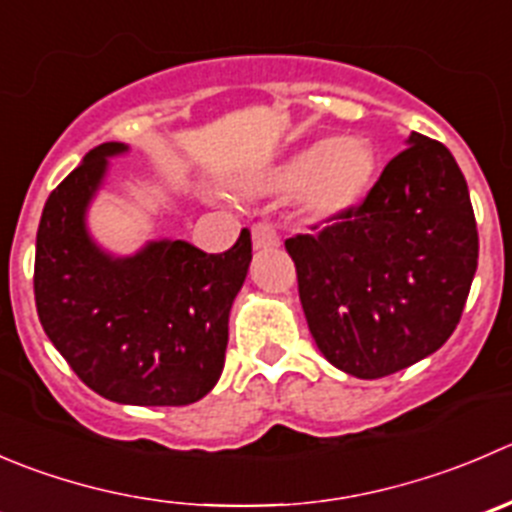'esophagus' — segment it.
I'll return each mask as SVG.
<instances>
[{
    "instance_id": "1",
    "label": "esophagus",
    "mask_w": 512,
    "mask_h": 512,
    "mask_svg": "<svg viewBox=\"0 0 512 512\" xmlns=\"http://www.w3.org/2000/svg\"><path fill=\"white\" fill-rule=\"evenodd\" d=\"M252 245H255V250H275L280 245V235L270 222H257V225H252Z\"/></svg>"
}]
</instances>
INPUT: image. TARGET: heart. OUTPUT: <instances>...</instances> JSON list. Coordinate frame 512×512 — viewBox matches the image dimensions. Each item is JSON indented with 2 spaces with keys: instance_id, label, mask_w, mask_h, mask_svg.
I'll use <instances>...</instances> for the list:
<instances>
[{
  "instance_id": "b5f03b06",
  "label": "heart",
  "mask_w": 512,
  "mask_h": 512,
  "mask_svg": "<svg viewBox=\"0 0 512 512\" xmlns=\"http://www.w3.org/2000/svg\"><path fill=\"white\" fill-rule=\"evenodd\" d=\"M375 175V155L357 137L317 142L282 162L262 182V192L297 195L307 215L327 220L350 210Z\"/></svg>"
}]
</instances>
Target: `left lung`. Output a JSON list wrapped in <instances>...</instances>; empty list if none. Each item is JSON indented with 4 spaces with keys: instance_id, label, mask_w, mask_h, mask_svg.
Instances as JSON below:
<instances>
[{
    "instance_id": "obj_1",
    "label": "left lung",
    "mask_w": 512,
    "mask_h": 512,
    "mask_svg": "<svg viewBox=\"0 0 512 512\" xmlns=\"http://www.w3.org/2000/svg\"><path fill=\"white\" fill-rule=\"evenodd\" d=\"M322 355L360 380L445 345L463 315L478 227L448 147L413 132L360 205L285 240Z\"/></svg>"
}]
</instances>
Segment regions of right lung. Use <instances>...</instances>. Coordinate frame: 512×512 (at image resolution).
Returning a JSON list of instances; mask_svg holds the SVG:
<instances>
[{"label":"right lung","mask_w":512,"mask_h":512,"mask_svg":"<svg viewBox=\"0 0 512 512\" xmlns=\"http://www.w3.org/2000/svg\"><path fill=\"white\" fill-rule=\"evenodd\" d=\"M94 147L52 190L34 255V300L44 332L79 380L124 405H190L225 367L227 320L252 260L250 230L220 255L185 240L150 242L112 257L84 227L107 157Z\"/></svg>","instance_id":"1"}]
</instances>
